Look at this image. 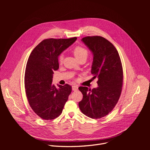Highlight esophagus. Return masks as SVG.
Here are the masks:
<instances>
[{
	"instance_id": "34e87169",
	"label": "esophagus",
	"mask_w": 150,
	"mask_h": 150,
	"mask_svg": "<svg viewBox=\"0 0 150 150\" xmlns=\"http://www.w3.org/2000/svg\"><path fill=\"white\" fill-rule=\"evenodd\" d=\"M78 90V87L76 85H74L72 86V90L73 91H77Z\"/></svg>"
}]
</instances>
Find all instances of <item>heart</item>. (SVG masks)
Segmentation results:
<instances>
[{
	"instance_id": "heart-1",
	"label": "heart",
	"mask_w": 150,
	"mask_h": 150,
	"mask_svg": "<svg viewBox=\"0 0 150 150\" xmlns=\"http://www.w3.org/2000/svg\"><path fill=\"white\" fill-rule=\"evenodd\" d=\"M73 53L74 56L76 57L77 59H79L82 57H87L88 56V50L84 47L82 46H76L73 49ZM63 60V54H60L58 56L57 61L59 63H62Z\"/></svg>"
}]
</instances>
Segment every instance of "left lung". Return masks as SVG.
I'll use <instances>...</instances> for the list:
<instances>
[{
  "label": "left lung",
  "mask_w": 150,
  "mask_h": 150,
  "mask_svg": "<svg viewBox=\"0 0 150 150\" xmlns=\"http://www.w3.org/2000/svg\"><path fill=\"white\" fill-rule=\"evenodd\" d=\"M91 51L93 62L91 74L98 78V87L92 90L79 87L83 95L79 108L83 114L92 119L108 115L116 105L122 92L123 69L116 47L101 36H88L81 40Z\"/></svg>",
  "instance_id": "left-lung-1"
}]
</instances>
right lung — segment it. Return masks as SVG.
<instances>
[{
  "mask_svg": "<svg viewBox=\"0 0 150 150\" xmlns=\"http://www.w3.org/2000/svg\"><path fill=\"white\" fill-rule=\"evenodd\" d=\"M76 39H45L28 57L24 77L26 96L33 110L42 119L53 120L60 116L72 91L69 84H57L56 88L52 81L53 72L59 69L58 56Z\"/></svg>",
  "mask_w": 150,
  "mask_h": 150,
  "instance_id": "obj_1",
  "label": "right lung"
}]
</instances>
